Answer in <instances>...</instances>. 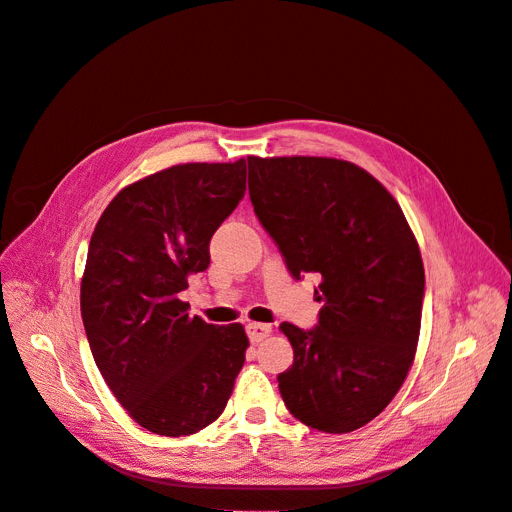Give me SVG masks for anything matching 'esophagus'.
<instances>
[{
  "label": "esophagus",
  "instance_id": "obj_1",
  "mask_svg": "<svg viewBox=\"0 0 512 512\" xmlns=\"http://www.w3.org/2000/svg\"><path fill=\"white\" fill-rule=\"evenodd\" d=\"M247 331V337H250L252 344H258L262 342V339L271 335V324H260V322H250L245 327Z\"/></svg>",
  "mask_w": 512,
  "mask_h": 512
}]
</instances>
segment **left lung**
<instances>
[{"instance_id":"left-lung-1","label":"left lung","mask_w":512,"mask_h":512,"mask_svg":"<svg viewBox=\"0 0 512 512\" xmlns=\"http://www.w3.org/2000/svg\"><path fill=\"white\" fill-rule=\"evenodd\" d=\"M247 168L256 218L290 275L322 277L316 327L280 324L294 350L277 376L284 404L312 429H359L404 384L421 331L425 269L404 211L344 160L247 158Z\"/></svg>"}]
</instances>
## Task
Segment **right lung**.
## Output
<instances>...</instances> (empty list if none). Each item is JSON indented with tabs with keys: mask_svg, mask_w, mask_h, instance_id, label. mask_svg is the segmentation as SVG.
Masks as SVG:
<instances>
[{
	"mask_svg": "<svg viewBox=\"0 0 512 512\" xmlns=\"http://www.w3.org/2000/svg\"><path fill=\"white\" fill-rule=\"evenodd\" d=\"M245 194V160L179 164L123 188L89 241L81 284L87 342L108 389L158 436L218 418L250 346L241 324L190 316L179 294L209 267L213 232Z\"/></svg>",
	"mask_w": 512,
	"mask_h": 512,
	"instance_id": "1",
	"label": "right lung"
}]
</instances>
